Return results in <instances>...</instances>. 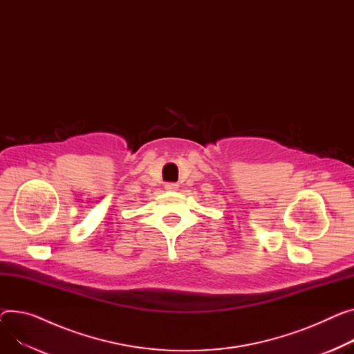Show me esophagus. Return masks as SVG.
<instances>
[{
    "instance_id": "1",
    "label": "esophagus",
    "mask_w": 354,
    "mask_h": 354,
    "mask_svg": "<svg viewBox=\"0 0 354 354\" xmlns=\"http://www.w3.org/2000/svg\"><path fill=\"white\" fill-rule=\"evenodd\" d=\"M177 188H178V184H176V183H169V184H166V189H167V192H176Z\"/></svg>"
}]
</instances>
